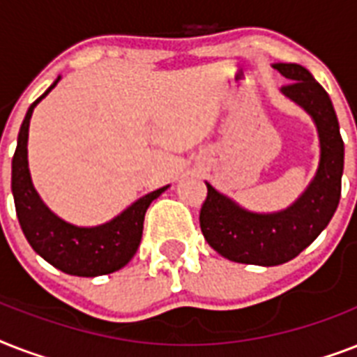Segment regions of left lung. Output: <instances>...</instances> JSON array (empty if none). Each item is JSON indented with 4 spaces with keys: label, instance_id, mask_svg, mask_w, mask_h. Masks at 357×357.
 Here are the masks:
<instances>
[{
    "label": "left lung",
    "instance_id": "left-lung-1",
    "mask_svg": "<svg viewBox=\"0 0 357 357\" xmlns=\"http://www.w3.org/2000/svg\"><path fill=\"white\" fill-rule=\"evenodd\" d=\"M291 83L282 94L310 114L319 133V167L305 190L285 209L255 213L207 185L200 228L213 250L235 263L276 266L294 259L332 220L341 198L344 144L332 100L311 75L294 63L272 64Z\"/></svg>",
    "mask_w": 357,
    "mask_h": 357
}]
</instances>
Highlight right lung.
Here are the masks:
<instances>
[{"instance_id":"obj_1","label":"right lung","mask_w":357,"mask_h":357,"mask_svg":"<svg viewBox=\"0 0 357 357\" xmlns=\"http://www.w3.org/2000/svg\"><path fill=\"white\" fill-rule=\"evenodd\" d=\"M59 79L61 75L36 102L31 103L20 128L10 181L14 206L27 243L50 265L72 276H103L120 271L137 254L142 238L146 209L168 189V185L148 192L109 222L98 226H75L55 215L36 192L31 179L27 139L31 114L36 105L52 92V89H55Z\"/></svg>"}]
</instances>
